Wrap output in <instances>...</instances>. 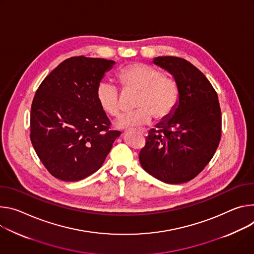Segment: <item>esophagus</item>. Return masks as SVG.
<instances>
[{
  "label": "esophagus",
  "mask_w": 254,
  "mask_h": 254,
  "mask_svg": "<svg viewBox=\"0 0 254 254\" xmlns=\"http://www.w3.org/2000/svg\"><path fill=\"white\" fill-rule=\"evenodd\" d=\"M140 133H141L143 136H147V130H140Z\"/></svg>",
  "instance_id": "34e87169"
}]
</instances>
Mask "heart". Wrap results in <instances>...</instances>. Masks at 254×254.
<instances>
[{
  "label": "heart",
  "instance_id": "1",
  "mask_svg": "<svg viewBox=\"0 0 254 254\" xmlns=\"http://www.w3.org/2000/svg\"><path fill=\"white\" fill-rule=\"evenodd\" d=\"M125 93H137L134 107L136 112L121 117L116 126L120 129L140 127L150 123L152 117L158 121L170 118L180 100V88L177 80L156 67L135 63L123 66L117 72ZM96 98L101 108L113 117H119L122 105L118 89L109 81H101L96 89Z\"/></svg>",
  "mask_w": 254,
  "mask_h": 254
}]
</instances>
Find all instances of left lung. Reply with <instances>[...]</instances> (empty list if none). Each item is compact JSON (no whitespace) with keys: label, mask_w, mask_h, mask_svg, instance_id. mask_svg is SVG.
<instances>
[{"label":"left lung","mask_w":254,"mask_h":254,"mask_svg":"<svg viewBox=\"0 0 254 254\" xmlns=\"http://www.w3.org/2000/svg\"><path fill=\"white\" fill-rule=\"evenodd\" d=\"M153 64L170 72L180 88L174 114L151 129L139 161L166 184H184L198 176L214 156L221 139L218 96L204 73L188 61L158 56Z\"/></svg>","instance_id":"obj_1"}]
</instances>
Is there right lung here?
<instances>
[{"label":"right lung","mask_w":254,"mask_h":254,"mask_svg":"<svg viewBox=\"0 0 254 254\" xmlns=\"http://www.w3.org/2000/svg\"><path fill=\"white\" fill-rule=\"evenodd\" d=\"M115 62L74 56L41 82L30 114V139L39 159L56 179L76 182L97 172L120 131L96 98V89Z\"/></svg>","instance_id":"right-lung-1"}]
</instances>
